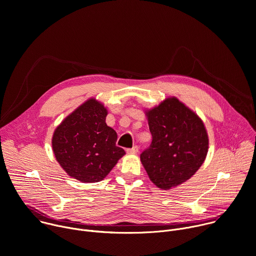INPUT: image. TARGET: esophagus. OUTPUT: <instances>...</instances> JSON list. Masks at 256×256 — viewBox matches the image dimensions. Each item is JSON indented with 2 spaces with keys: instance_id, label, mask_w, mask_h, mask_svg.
Masks as SVG:
<instances>
[{
  "instance_id": "obj_1",
  "label": "esophagus",
  "mask_w": 256,
  "mask_h": 256,
  "mask_svg": "<svg viewBox=\"0 0 256 256\" xmlns=\"http://www.w3.org/2000/svg\"><path fill=\"white\" fill-rule=\"evenodd\" d=\"M138 152V146H134V148H128L126 150V152L128 154H136Z\"/></svg>"
}]
</instances>
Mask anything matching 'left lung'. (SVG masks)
I'll return each instance as SVG.
<instances>
[{"instance_id":"left-lung-1","label":"left lung","mask_w":256,"mask_h":256,"mask_svg":"<svg viewBox=\"0 0 256 256\" xmlns=\"http://www.w3.org/2000/svg\"><path fill=\"white\" fill-rule=\"evenodd\" d=\"M152 140L140 154L150 180L170 190L189 180L204 162L209 138L199 116L175 96L144 112Z\"/></svg>"}]
</instances>
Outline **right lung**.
Listing matches in <instances>:
<instances>
[{"instance_id": "right-lung-1", "label": "right lung", "mask_w": 256, "mask_h": 256, "mask_svg": "<svg viewBox=\"0 0 256 256\" xmlns=\"http://www.w3.org/2000/svg\"><path fill=\"white\" fill-rule=\"evenodd\" d=\"M108 114L104 104L92 98L55 128L52 150L71 178L82 183L100 182L126 154L116 146L118 134L106 122Z\"/></svg>"}]
</instances>
